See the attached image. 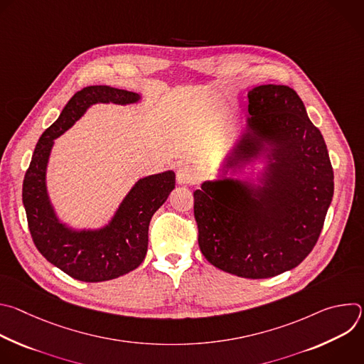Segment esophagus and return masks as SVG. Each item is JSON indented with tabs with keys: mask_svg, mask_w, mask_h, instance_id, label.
<instances>
[{
	"mask_svg": "<svg viewBox=\"0 0 364 364\" xmlns=\"http://www.w3.org/2000/svg\"><path fill=\"white\" fill-rule=\"evenodd\" d=\"M197 181V173L190 166H181L177 170V183L180 186H188L194 184Z\"/></svg>",
	"mask_w": 364,
	"mask_h": 364,
	"instance_id": "1",
	"label": "esophagus"
}]
</instances>
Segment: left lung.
<instances>
[{
  "label": "left lung",
  "instance_id": "left-lung-1",
  "mask_svg": "<svg viewBox=\"0 0 364 364\" xmlns=\"http://www.w3.org/2000/svg\"><path fill=\"white\" fill-rule=\"evenodd\" d=\"M246 125L223 177L194 191L198 246L213 267L262 279L298 267L316 246L334 193L327 145L296 92L261 85L247 92ZM262 161L257 181L225 178Z\"/></svg>",
  "mask_w": 364,
  "mask_h": 364
}]
</instances>
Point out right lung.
<instances>
[{
	"label": "right lung",
	"instance_id": "add662e5",
	"mask_svg": "<svg viewBox=\"0 0 364 364\" xmlns=\"http://www.w3.org/2000/svg\"><path fill=\"white\" fill-rule=\"evenodd\" d=\"M141 95L111 86H87L73 95L55 124L40 136L23 183V204L38 252L69 277L102 282L136 269L148 249V226L176 187L168 170L139 178L111 220L97 229H75L60 222L50 201L46 174L55 139L65 134L95 103L132 105Z\"/></svg>",
	"mask_w": 364,
	"mask_h": 364
}]
</instances>
